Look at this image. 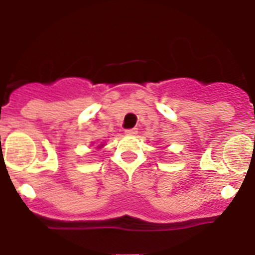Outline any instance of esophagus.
I'll return each instance as SVG.
<instances>
[{"label":"esophagus","mask_w":255,"mask_h":255,"mask_svg":"<svg viewBox=\"0 0 255 255\" xmlns=\"http://www.w3.org/2000/svg\"><path fill=\"white\" fill-rule=\"evenodd\" d=\"M126 134H129V135H133L137 133V128H130V129H126L125 130Z\"/></svg>","instance_id":"obj_1"}]
</instances>
